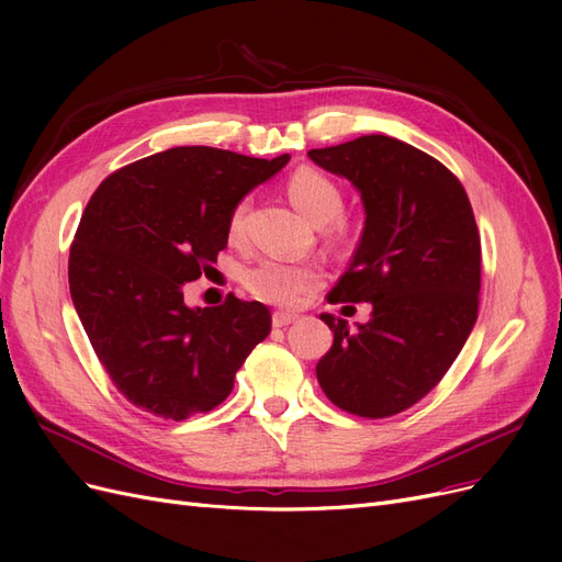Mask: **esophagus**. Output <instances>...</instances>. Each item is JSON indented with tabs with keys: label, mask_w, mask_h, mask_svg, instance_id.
<instances>
[{
	"label": "esophagus",
	"mask_w": 562,
	"mask_h": 562,
	"mask_svg": "<svg viewBox=\"0 0 562 562\" xmlns=\"http://www.w3.org/2000/svg\"><path fill=\"white\" fill-rule=\"evenodd\" d=\"M271 321H274V328H285V326H291V323H295L297 316L295 314H285V312H277Z\"/></svg>",
	"instance_id": "esophagus-1"
}]
</instances>
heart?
Instances as JSON below:
<instances>
[{"label":"heart","mask_w":562,"mask_h":562,"mask_svg":"<svg viewBox=\"0 0 562 562\" xmlns=\"http://www.w3.org/2000/svg\"><path fill=\"white\" fill-rule=\"evenodd\" d=\"M285 194L295 209L312 220L314 225H328L330 234H337L335 220L342 215L345 194L339 184L312 166H300L285 180ZM248 201L234 203L227 217L229 241H241L246 234ZM244 283L248 291L277 307H295L323 283V269L314 262L302 260H260L246 269Z\"/></svg>","instance_id":"b5f03b06"}]
</instances>
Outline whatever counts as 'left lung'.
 I'll list each match as a JSON object with an SVG mask.
<instances>
[{"label": "left lung", "mask_w": 562, "mask_h": 562, "mask_svg": "<svg viewBox=\"0 0 562 562\" xmlns=\"http://www.w3.org/2000/svg\"><path fill=\"white\" fill-rule=\"evenodd\" d=\"M310 157L351 180L366 206L359 248L328 302L372 304L359 330L321 314L333 347L316 363L318 384L351 415H398L443 380L479 318L481 234L471 201L450 168L389 135Z\"/></svg>", "instance_id": "1"}]
</instances>
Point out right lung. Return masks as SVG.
<instances>
[{
	"label": "right lung",
	"mask_w": 562,
	"mask_h": 562,
	"mask_svg": "<svg viewBox=\"0 0 562 562\" xmlns=\"http://www.w3.org/2000/svg\"><path fill=\"white\" fill-rule=\"evenodd\" d=\"M217 147H173L98 184L70 246L75 310L112 384L145 413L182 422L209 413L271 330L260 302L232 293L190 310L184 283L227 248V217L288 164Z\"/></svg>",
	"instance_id": "right-lung-1"
}]
</instances>
